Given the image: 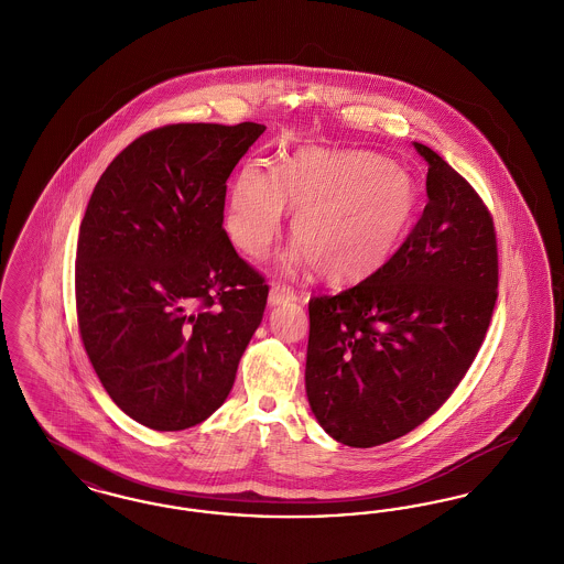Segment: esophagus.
Segmentation results:
<instances>
[{
	"instance_id": "34e87169",
	"label": "esophagus",
	"mask_w": 564,
	"mask_h": 564,
	"mask_svg": "<svg viewBox=\"0 0 564 564\" xmlns=\"http://www.w3.org/2000/svg\"><path fill=\"white\" fill-rule=\"evenodd\" d=\"M292 300H295L294 288L281 285V283H274V285L270 288L269 302L272 306H279V304H283V302H292Z\"/></svg>"
}]
</instances>
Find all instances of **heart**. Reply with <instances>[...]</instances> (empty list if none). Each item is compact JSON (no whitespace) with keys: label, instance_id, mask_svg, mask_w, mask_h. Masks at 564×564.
Segmentation results:
<instances>
[{"label":"heart","instance_id":"heart-1","mask_svg":"<svg viewBox=\"0 0 564 564\" xmlns=\"http://www.w3.org/2000/svg\"><path fill=\"white\" fill-rule=\"evenodd\" d=\"M419 192L402 166L364 150H297L281 173L247 164L232 188L228 232L251 258L262 256L294 209L292 235L306 264L332 283L380 269L403 241Z\"/></svg>","mask_w":564,"mask_h":564}]
</instances>
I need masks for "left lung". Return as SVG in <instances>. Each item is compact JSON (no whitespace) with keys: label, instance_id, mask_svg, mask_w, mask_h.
<instances>
[{"label":"left lung","instance_id":"left-lung-1","mask_svg":"<svg viewBox=\"0 0 564 564\" xmlns=\"http://www.w3.org/2000/svg\"><path fill=\"white\" fill-rule=\"evenodd\" d=\"M430 203L400 249L340 294L308 300L306 395L336 442L372 448L442 408L486 338L497 235L471 184L431 148Z\"/></svg>","mask_w":564,"mask_h":564}]
</instances>
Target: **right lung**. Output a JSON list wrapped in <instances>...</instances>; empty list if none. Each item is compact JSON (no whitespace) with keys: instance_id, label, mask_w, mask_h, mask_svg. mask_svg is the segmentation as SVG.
<instances>
[{"instance_id":"right-lung-1","label":"right lung","mask_w":564,"mask_h":564,"mask_svg":"<svg viewBox=\"0 0 564 564\" xmlns=\"http://www.w3.org/2000/svg\"><path fill=\"white\" fill-rule=\"evenodd\" d=\"M264 124L182 122L137 137L80 224L76 313L113 403L182 431L226 402L269 285L224 230L226 182Z\"/></svg>"}]
</instances>
